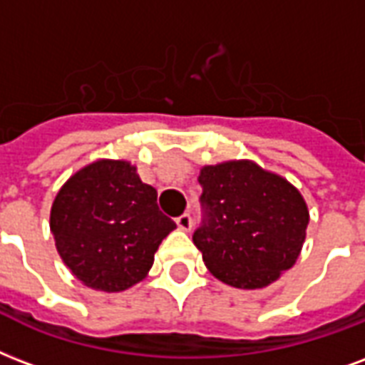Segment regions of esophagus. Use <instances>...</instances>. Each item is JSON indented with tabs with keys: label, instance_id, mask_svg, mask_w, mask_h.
<instances>
[{
	"label": "esophagus",
	"instance_id": "1",
	"mask_svg": "<svg viewBox=\"0 0 365 365\" xmlns=\"http://www.w3.org/2000/svg\"><path fill=\"white\" fill-rule=\"evenodd\" d=\"M176 224L182 232H189V230L193 227V220H191L189 214H182V216H178L176 218Z\"/></svg>",
	"mask_w": 365,
	"mask_h": 365
}]
</instances>
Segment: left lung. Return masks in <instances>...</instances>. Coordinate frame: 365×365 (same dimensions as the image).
Here are the masks:
<instances>
[{
    "label": "left lung",
    "instance_id": "1",
    "mask_svg": "<svg viewBox=\"0 0 365 365\" xmlns=\"http://www.w3.org/2000/svg\"><path fill=\"white\" fill-rule=\"evenodd\" d=\"M199 183L205 220L193 243L214 277L237 289H262L293 268L310 222L293 183L252 160L202 166Z\"/></svg>",
    "mask_w": 365,
    "mask_h": 365
}]
</instances>
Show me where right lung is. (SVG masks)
Returning a JSON list of instances; mask_svg holds the SVG:
<instances>
[{
  "label": "right lung",
  "instance_id": "right-lung-1",
  "mask_svg": "<svg viewBox=\"0 0 365 365\" xmlns=\"http://www.w3.org/2000/svg\"><path fill=\"white\" fill-rule=\"evenodd\" d=\"M59 257L86 287L120 293L145 279L176 224L128 160L99 158L72 174L49 216Z\"/></svg>",
  "mask_w": 365,
  "mask_h": 365
}]
</instances>
